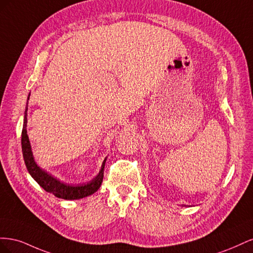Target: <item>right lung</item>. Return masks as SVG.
Returning <instances> with one entry per match:
<instances>
[{
  "label": "right lung",
  "mask_w": 253,
  "mask_h": 253,
  "mask_svg": "<svg viewBox=\"0 0 253 253\" xmlns=\"http://www.w3.org/2000/svg\"><path fill=\"white\" fill-rule=\"evenodd\" d=\"M27 110H28V102L26 105L25 115H24V124H23L21 141H22V152H23V157H24L25 166L27 168L29 174L32 175V177L39 183V185L46 191V192L53 194L56 197L62 198V200H80V198L86 197L88 195L95 193L101 186V182L103 179L104 165H105L106 159H104L101 170L99 172V174L93 180H90L86 183L70 186V185H65V183L59 181L56 178H53L51 175L43 171L40 167H38L34 159L32 148H30V142L27 136V131H26Z\"/></svg>",
  "instance_id": "right-lung-1"
}]
</instances>
